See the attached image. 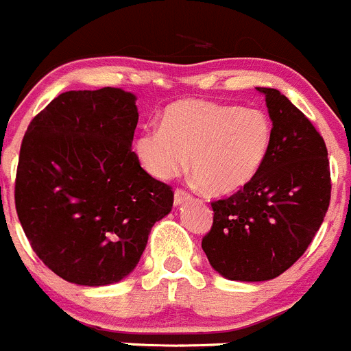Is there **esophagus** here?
<instances>
[{
	"instance_id": "1",
	"label": "esophagus",
	"mask_w": 351,
	"mask_h": 351,
	"mask_svg": "<svg viewBox=\"0 0 351 351\" xmlns=\"http://www.w3.org/2000/svg\"><path fill=\"white\" fill-rule=\"evenodd\" d=\"M189 198H191V196H189V193L184 191L182 188H178L176 189V193H173V203H176V205H182V203L188 202Z\"/></svg>"
}]
</instances>
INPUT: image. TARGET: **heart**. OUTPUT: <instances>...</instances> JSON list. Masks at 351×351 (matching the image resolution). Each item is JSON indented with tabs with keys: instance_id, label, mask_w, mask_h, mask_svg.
<instances>
[{
	"instance_id": "obj_1",
	"label": "heart",
	"mask_w": 351,
	"mask_h": 351,
	"mask_svg": "<svg viewBox=\"0 0 351 351\" xmlns=\"http://www.w3.org/2000/svg\"><path fill=\"white\" fill-rule=\"evenodd\" d=\"M272 120L258 108L181 99L170 103L160 125L146 128L136 153L153 178L169 181L188 165L199 184L226 195L248 184L272 146Z\"/></svg>"
}]
</instances>
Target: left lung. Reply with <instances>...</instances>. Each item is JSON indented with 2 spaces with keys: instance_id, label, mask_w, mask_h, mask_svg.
Segmentation results:
<instances>
[{
  "instance_id": "left-lung-1",
  "label": "left lung",
  "mask_w": 351,
  "mask_h": 351,
  "mask_svg": "<svg viewBox=\"0 0 351 351\" xmlns=\"http://www.w3.org/2000/svg\"><path fill=\"white\" fill-rule=\"evenodd\" d=\"M265 95L272 146L255 178L212 202V229L202 248L231 281H269L310 246L331 202L328 148L313 123L278 89Z\"/></svg>"
}]
</instances>
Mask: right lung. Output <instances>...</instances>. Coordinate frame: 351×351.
Wrapping results in <instances>:
<instances>
[{"mask_svg":"<svg viewBox=\"0 0 351 351\" xmlns=\"http://www.w3.org/2000/svg\"><path fill=\"white\" fill-rule=\"evenodd\" d=\"M136 96L117 88L66 91L29 123L15 208L32 250L69 282L105 286L141 258L173 191L132 152Z\"/></svg>","mask_w":351,"mask_h":351,"instance_id":"1","label":"right lung"}]
</instances>
